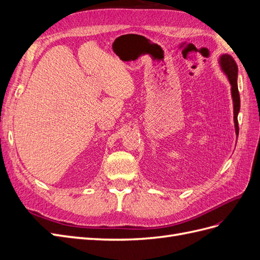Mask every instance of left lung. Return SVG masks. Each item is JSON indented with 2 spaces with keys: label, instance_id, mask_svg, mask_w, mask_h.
<instances>
[{
  "label": "left lung",
  "instance_id": "left-lung-1",
  "mask_svg": "<svg viewBox=\"0 0 260 260\" xmlns=\"http://www.w3.org/2000/svg\"><path fill=\"white\" fill-rule=\"evenodd\" d=\"M219 64L221 66L223 73L228 76V79L231 84V94L233 100V114H234V127L237 137L239 136L238 114L240 112V93L238 89V65L232 56L223 54L220 56Z\"/></svg>",
  "mask_w": 260,
  "mask_h": 260
}]
</instances>
